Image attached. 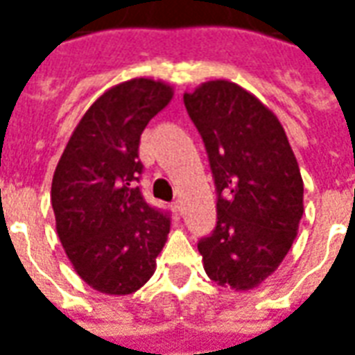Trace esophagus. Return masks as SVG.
<instances>
[{"label": "esophagus", "mask_w": 355, "mask_h": 355, "mask_svg": "<svg viewBox=\"0 0 355 355\" xmlns=\"http://www.w3.org/2000/svg\"><path fill=\"white\" fill-rule=\"evenodd\" d=\"M171 209H173V215H175V218L180 220V216H182V205H180L178 201H175V203L171 205Z\"/></svg>", "instance_id": "esophagus-1"}]
</instances>
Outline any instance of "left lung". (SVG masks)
<instances>
[{
    "label": "left lung",
    "mask_w": 355,
    "mask_h": 355,
    "mask_svg": "<svg viewBox=\"0 0 355 355\" xmlns=\"http://www.w3.org/2000/svg\"><path fill=\"white\" fill-rule=\"evenodd\" d=\"M215 177V232L198 243L207 275L251 291L274 274L297 238L304 182L279 119L228 80L184 93Z\"/></svg>",
    "instance_id": "left-lung-1"
}]
</instances>
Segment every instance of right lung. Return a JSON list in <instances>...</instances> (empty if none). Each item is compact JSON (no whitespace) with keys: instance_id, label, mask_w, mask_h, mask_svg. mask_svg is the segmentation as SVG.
<instances>
[{"instance_id":"right-lung-1","label":"right lung","mask_w":355,"mask_h":355,"mask_svg":"<svg viewBox=\"0 0 355 355\" xmlns=\"http://www.w3.org/2000/svg\"><path fill=\"white\" fill-rule=\"evenodd\" d=\"M173 98L152 78L117 83L81 116L51 184L57 234L76 274L104 295L123 297L154 275L169 216L139 186L140 135Z\"/></svg>"}]
</instances>
